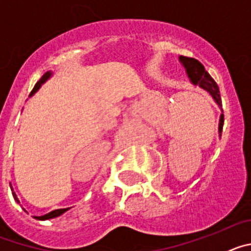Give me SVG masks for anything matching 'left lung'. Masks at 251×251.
<instances>
[{"instance_id": "8db88e82", "label": "left lung", "mask_w": 251, "mask_h": 251, "mask_svg": "<svg viewBox=\"0 0 251 251\" xmlns=\"http://www.w3.org/2000/svg\"><path fill=\"white\" fill-rule=\"evenodd\" d=\"M179 61L182 63L185 66L186 73H187L190 80L195 84L202 88L203 90L211 95L214 100L216 101L217 105L221 106V97H220V90L217 86L216 81L211 77V75L208 74L205 70L202 64L199 60L194 59V57H187V56H179ZM224 126V114L220 117V124H219V132L221 133Z\"/></svg>"}]
</instances>
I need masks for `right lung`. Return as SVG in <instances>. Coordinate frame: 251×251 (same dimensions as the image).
Masks as SVG:
<instances>
[{"label":"right lung","mask_w":251,"mask_h":251,"mask_svg":"<svg viewBox=\"0 0 251 251\" xmlns=\"http://www.w3.org/2000/svg\"><path fill=\"white\" fill-rule=\"evenodd\" d=\"M50 75H51V73H49V72L45 73V74L43 75V77H41V79H40V80L35 84L34 89H32L31 94H34V93L39 89L40 86H41V84L45 83V81L48 80L49 77H50ZM12 195H13V197H15V200L19 202V199H17L16 194L13 192V190H12ZM68 210H69V207L68 208H57V210H54V211L49 212V214H46V215H43V216H36V219H39V220H49V219H54V217H57V216H60V215H63L64 212L68 211Z\"/></svg>","instance_id":"add662e5"}]
</instances>
